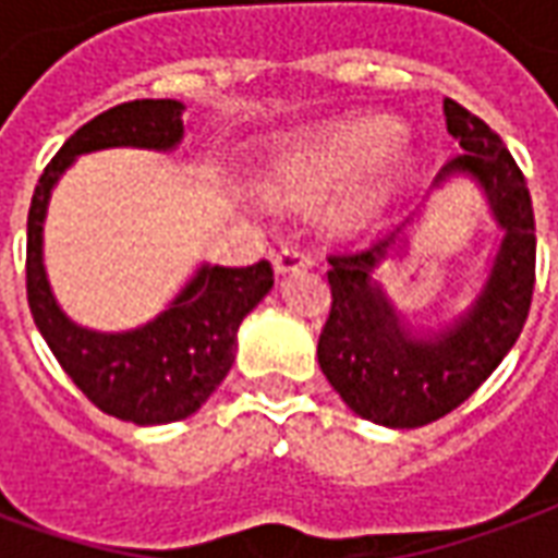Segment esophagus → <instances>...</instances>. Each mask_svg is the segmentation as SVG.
Masks as SVG:
<instances>
[{
    "instance_id": "esophagus-1",
    "label": "esophagus",
    "mask_w": 558,
    "mask_h": 558,
    "mask_svg": "<svg viewBox=\"0 0 558 558\" xmlns=\"http://www.w3.org/2000/svg\"><path fill=\"white\" fill-rule=\"evenodd\" d=\"M312 264H315V258L303 246H282L274 255L276 274H294V270H303V267H312Z\"/></svg>"
}]
</instances>
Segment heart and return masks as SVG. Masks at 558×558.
I'll use <instances>...</instances> for the list:
<instances>
[{
  "instance_id": "b5f03b06",
  "label": "heart",
  "mask_w": 558,
  "mask_h": 558,
  "mask_svg": "<svg viewBox=\"0 0 558 558\" xmlns=\"http://www.w3.org/2000/svg\"><path fill=\"white\" fill-rule=\"evenodd\" d=\"M396 145L398 128L386 118L336 121L291 142L276 157L270 184L291 195H320L351 184L365 173L341 205V214L348 219H365L386 198V184L372 174V169H377Z\"/></svg>"
}]
</instances>
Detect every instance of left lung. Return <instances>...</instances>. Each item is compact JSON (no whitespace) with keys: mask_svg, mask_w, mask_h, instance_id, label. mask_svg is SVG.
Instances as JSON below:
<instances>
[{"mask_svg":"<svg viewBox=\"0 0 558 558\" xmlns=\"http://www.w3.org/2000/svg\"><path fill=\"white\" fill-rule=\"evenodd\" d=\"M442 112L463 154L442 166L437 181L473 174L506 229L470 312L434 339H410L372 282L396 234L372 250L329 255L332 306L318 339L320 372L356 416L386 428H422L461 408L514 348L535 291V214L526 178L482 118L451 97L442 100Z\"/></svg>","mask_w":558,"mask_h":558,"instance_id":"1","label":"left lung"}]
</instances>
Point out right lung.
<instances>
[{"mask_svg": "<svg viewBox=\"0 0 558 558\" xmlns=\"http://www.w3.org/2000/svg\"><path fill=\"white\" fill-rule=\"evenodd\" d=\"M178 100H128L95 116L64 142L38 178L26 226V296L40 336L83 396L109 416L136 425L178 422L205 404L238 348L240 320L274 288V267H202L172 306L130 332H92L64 318L40 264V229L52 184L88 150L174 148L184 136Z\"/></svg>", "mask_w": 558, "mask_h": 558, "instance_id": "1", "label": "right lung"}]
</instances>
